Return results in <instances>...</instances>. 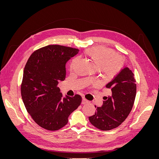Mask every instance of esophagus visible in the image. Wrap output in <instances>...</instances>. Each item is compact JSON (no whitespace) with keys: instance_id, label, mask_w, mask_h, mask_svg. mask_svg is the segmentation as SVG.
<instances>
[{"instance_id":"esophagus-1","label":"esophagus","mask_w":159,"mask_h":159,"mask_svg":"<svg viewBox=\"0 0 159 159\" xmlns=\"http://www.w3.org/2000/svg\"><path fill=\"white\" fill-rule=\"evenodd\" d=\"M88 103V101L87 99H85L84 98H82V101H81V104H85Z\"/></svg>"}]
</instances>
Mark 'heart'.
Instances as JSON below:
<instances>
[{"mask_svg": "<svg viewBox=\"0 0 159 159\" xmlns=\"http://www.w3.org/2000/svg\"><path fill=\"white\" fill-rule=\"evenodd\" d=\"M85 55L91 61L96 68L102 71L105 78H113L123 68V58L117 56L112 49L105 47L93 48L86 50ZM76 62V59L72 61L71 68H73Z\"/></svg>", "mask_w": 159, "mask_h": 159, "instance_id": "b5f03b06", "label": "heart"}]
</instances>
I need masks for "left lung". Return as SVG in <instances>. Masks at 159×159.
I'll use <instances>...</instances> for the list:
<instances>
[{
	"label": "left lung",
	"mask_w": 159,
	"mask_h": 159,
	"mask_svg": "<svg viewBox=\"0 0 159 159\" xmlns=\"http://www.w3.org/2000/svg\"><path fill=\"white\" fill-rule=\"evenodd\" d=\"M105 87L110 95L103 98L102 106L97 107L89 120L98 129L109 131L119 126L131 112L136 96V80L133 71L125 67Z\"/></svg>",
	"instance_id": "8db88e82"
}]
</instances>
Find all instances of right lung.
Masks as SVG:
<instances>
[{"mask_svg":"<svg viewBox=\"0 0 159 159\" xmlns=\"http://www.w3.org/2000/svg\"><path fill=\"white\" fill-rule=\"evenodd\" d=\"M78 49L48 45L34 52L23 73L21 95L28 113L38 125L56 131L68 122L70 115L79 107L81 97L63 98L57 87L66 78V64Z\"/></svg>","mask_w":159,"mask_h":159,"instance_id":"obj_1","label":"right lung"}]
</instances>
